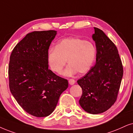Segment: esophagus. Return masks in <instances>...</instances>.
I'll return each instance as SVG.
<instances>
[{"label": "esophagus", "mask_w": 133, "mask_h": 133, "mask_svg": "<svg viewBox=\"0 0 133 133\" xmlns=\"http://www.w3.org/2000/svg\"><path fill=\"white\" fill-rule=\"evenodd\" d=\"M75 80H74V79L70 78V79H69V83L70 85H74V84H75Z\"/></svg>", "instance_id": "1"}]
</instances>
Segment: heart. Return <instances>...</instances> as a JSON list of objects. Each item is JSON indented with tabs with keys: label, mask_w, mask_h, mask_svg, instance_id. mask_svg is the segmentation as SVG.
Instances as JSON below:
<instances>
[{
	"label": "heart",
	"mask_w": 133,
	"mask_h": 133,
	"mask_svg": "<svg viewBox=\"0 0 133 133\" xmlns=\"http://www.w3.org/2000/svg\"><path fill=\"white\" fill-rule=\"evenodd\" d=\"M96 57L95 45L79 37H69L59 42L56 48H50L47 53V61L53 72L59 74L66 64L64 71L66 76L85 74L91 69Z\"/></svg>",
	"instance_id": "b5f03b06"
}]
</instances>
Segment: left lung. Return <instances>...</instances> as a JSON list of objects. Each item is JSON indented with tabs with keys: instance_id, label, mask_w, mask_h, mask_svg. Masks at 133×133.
Returning a JSON list of instances; mask_svg holds the SVG:
<instances>
[{
	"instance_id": "obj_1",
	"label": "left lung",
	"mask_w": 133,
	"mask_h": 133,
	"mask_svg": "<svg viewBox=\"0 0 133 133\" xmlns=\"http://www.w3.org/2000/svg\"><path fill=\"white\" fill-rule=\"evenodd\" d=\"M95 28L96 62L77 81L82 89L79 104L85 111L98 114L114 105L120 89L123 68L117 46L102 30Z\"/></svg>"
}]
</instances>
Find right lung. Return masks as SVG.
<instances>
[{
    "label": "right lung",
    "mask_w": 133,
    "mask_h": 133,
    "mask_svg": "<svg viewBox=\"0 0 133 133\" xmlns=\"http://www.w3.org/2000/svg\"><path fill=\"white\" fill-rule=\"evenodd\" d=\"M56 35L53 30L28 34L10 57V90L20 106L34 117L50 115L68 88V80L48 69L47 53Z\"/></svg>",
    "instance_id": "1"
}]
</instances>
